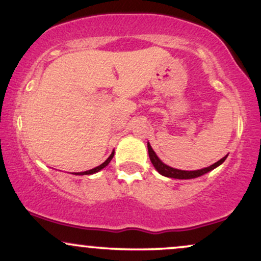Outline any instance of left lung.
I'll return each mask as SVG.
<instances>
[{
	"label": "left lung",
	"mask_w": 261,
	"mask_h": 261,
	"mask_svg": "<svg viewBox=\"0 0 261 261\" xmlns=\"http://www.w3.org/2000/svg\"><path fill=\"white\" fill-rule=\"evenodd\" d=\"M147 150H149V157H150L151 163H152L153 167H155L157 172H159L160 174L167 176V178H174V179H194V178H197V176L203 175V174H205V173L211 172V170L217 168V167L220 166L221 163H223L227 157V156L223 157V159L218 161V162H215L214 165L207 167V168H202V169H197V170H180V169L172 168V167L165 165V163H163L162 161H161L159 157H157L156 152L152 150V147H151L150 143H147Z\"/></svg>",
	"instance_id": "left-lung-1"
}]
</instances>
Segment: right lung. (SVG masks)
<instances>
[{"label":"right lung","mask_w":261,"mask_h":261,"mask_svg":"<svg viewBox=\"0 0 261 261\" xmlns=\"http://www.w3.org/2000/svg\"><path fill=\"white\" fill-rule=\"evenodd\" d=\"M114 155H115V151H112V153L110 156H109V159L105 161L104 163H101L100 166H98V167H95V168H93V169H89V170H86V172H81V173H76V175H87V174H94V173H96V172H99V170H101L102 168H105L106 166L109 165V163H110V161L112 160V157H114Z\"/></svg>","instance_id":"obj_1"}]
</instances>
